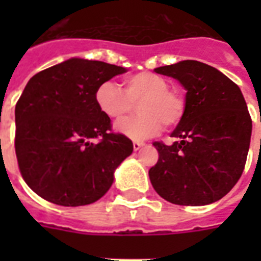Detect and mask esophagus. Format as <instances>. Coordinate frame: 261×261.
Masks as SVG:
<instances>
[{
  "mask_svg": "<svg viewBox=\"0 0 261 261\" xmlns=\"http://www.w3.org/2000/svg\"><path fill=\"white\" fill-rule=\"evenodd\" d=\"M143 145H145V143L141 142V141H134V142H133V147H134V150H139V149H141Z\"/></svg>",
  "mask_w": 261,
  "mask_h": 261,
  "instance_id": "34e87169",
  "label": "esophagus"
}]
</instances>
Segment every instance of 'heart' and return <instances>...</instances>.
<instances>
[{"instance_id": "obj_1", "label": "heart", "mask_w": 261, "mask_h": 261, "mask_svg": "<svg viewBox=\"0 0 261 261\" xmlns=\"http://www.w3.org/2000/svg\"><path fill=\"white\" fill-rule=\"evenodd\" d=\"M98 110L112 120H120L139 104L140 115L116 123V131L131 139H146L155 135L163 124L177 126L184 119L187 100L180 90L171 89L165 77L151 71L135 73L123 80V89L106 81L94 92Z\"/></svg>"}]
</instances>
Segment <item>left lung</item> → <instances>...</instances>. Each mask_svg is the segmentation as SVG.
<instances>
[{
  "mask_svg": "<svg viewBox=\"0 0 261 261\" xmlns=\"http://www.w3.org/2000/svg\"><path fill=\"white\" fill-rule=\"evenodd\" d=\"M187 89L184 119L168 146L153 142L159 161L149 177L155 192L180 206H203L223 198L243 174L252 119L240 88L215 67L198 61L154 69Z\"/></svg>",
  "mask_w": 261,
  "mask_h": 261,
  "instance_id": "obj_1",
  "label": "left lung"
}]
</instances>
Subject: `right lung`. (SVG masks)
<instances>
[{"mask_svg":"<svg viewBox=\"0 0 261 261\" xmlns=\"http://www.w3.org/2000/svg\"><path fill=\"white\" fill-rule=\"evenodd\" d=\"M124 71L73 58L28 81L14 110V149L24 181L40 198L59 206H84L111 188L115 169L134 147L126 135L112 131L94 92Z\"/></svg>","mask_w":261,"mask_h":261,"instance_id":"obj_1","label":"right lung"}]
</instances>
